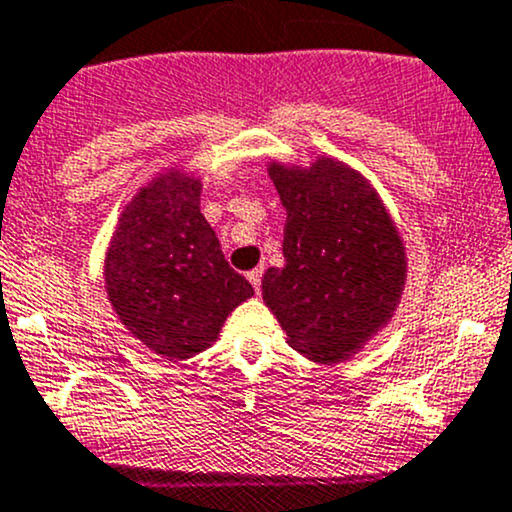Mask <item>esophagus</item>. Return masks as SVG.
I'll return each instance as SVG.
<instances>
[{
	"label": "esophagus",
	"mask_w": 512,
	"mask_h": 512,
	"mask_svg": "<svg viewBox=\"0 0 512 512\" xmlns=\"http://www.w3.org/2000/svg\"><path fill=\"white\" fill-rule=\"evenodd\" d=\"M246 278H249V283L254 285V290L256 293H261V280H263V268L258 266V268H254V271H249L246 273Z\"/></svg>",
	"instance_id": "obj_1"
}]
</instances>
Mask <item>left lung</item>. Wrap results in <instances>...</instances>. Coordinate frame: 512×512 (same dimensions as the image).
Here are the masks:
<instances>
[{"mask_svg": "<svg viewBox=\"0 0 512 512\" xmlns=\"http://www.w3.org/2000/svg\"><path fill=\"white\" fill-rule=\"evenodd\" d=\"M285 212L283 268L263 273V302L288 344L317 364L359 354L390 322L408 280L403 236L371 180L349 163L271 161Z\"/></svg>", "mask_w": 512, "mask_h": 512, "instance_id": "obj_1", "label": "left lung"}]
</instances>
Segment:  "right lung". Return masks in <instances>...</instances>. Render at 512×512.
Wrapping results in <instances>:
<instances>
[{"label": "right lung", "mask_w": 512, "mask_h": 512, "mask_svg": "<svg viewBox=\"0 0 512 512\" xmlns=\"http://www.w3.org/2000/svg\"><path fill=\"white\" fill-rule=\"evenodd\" d=\"M200 195L195 173L161 170L119 214L104 254L112 310L131 337L166 361L210 349L234 307L254 295L224 261Z\"/></svg>", "instance_id": "right-lung-1"}]
</instances>
